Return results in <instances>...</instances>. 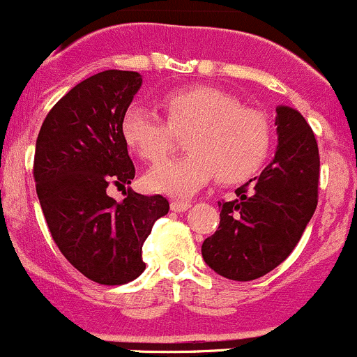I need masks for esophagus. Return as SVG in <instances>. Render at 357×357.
<instances>
[{
  "instance_id": "34e87169",
  "label": "esophagus",
  "mask_w": 357,
  "mask_h": 357,
  "mask_svg": "<svg viewBox=\"0 0 357 357\" xmlns=\"http://www.w3.org/2000/svg\"><path fill=\"white\" fill-rule=\"evenodd\" d=\"M188 207H192V202H185V200H172L171 202V209L174 211V213H183V211H186Z\"/></svg>"
}]
</instances>
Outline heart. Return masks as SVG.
I'll list each match as a JSON object with an SVG mask.
<instances>
[{
    "label": "heart",
    "instance_id": "b5f03b06",
    "mask_svg": "<svg viewBox=\"0 0 357 357\" xmlns=\"http://www.w3.org/2000/svg\"><path fill=\"white\" fill-rule=\"evenodd\" d=\"M162 120L151 109L132 105L126 109L120 132L127 146L143 160L157 164L185 134L190 153L151 169L144 183L153 192L190 197L218 176L235 185L251 178L268 158L272 123L265 113L244 108L237 98L216 86H186L160 99Z\"/></svg>",
    "mask_w": 357,
    "mask_h": 357
}]
</instances>
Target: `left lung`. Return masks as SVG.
<instances>
[{"mask_svg":"<svg viewBox=\"0 0 357 357\" xmlns=\"http://www.w3.org/2000/svg\"><path fill=\"white\" fill-rule=\"evenodd\" d=\"M278 150L261 174L220 202V227L202 244L216 274L252 281L274 271L295 249L317 206L319 150L307 120L289 106L275 108Z\"/></svg>","mask_w":357,"mask_h":357,"instance_id":"8db88e82","label":"left lung"}]
</instances>
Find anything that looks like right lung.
<instances>
[{"mask_svg":"<svg viewBox=\"0 0 357 357\" xmlns=\"http://www.w3.org/2000/svg\"><path fill=\"white\" fill-rule=\"evenodd\" d=\"M141 85L139 73L119 69L83 79L50 109L36 139L34 183L52 238L76 271L106 286L143 274L144 241L169 213L162 195L129 188L116 202L106 193L136 174L120 122Z\"/></svg>","mask_w":357,"mask_h":357,"instance_id":"add662e5","label":"right lung"}]
</instances>
